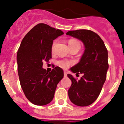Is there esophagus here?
<instances>
[{"instance_id": "obj_1", "label": "esophagus", "mask_w": 124, "mask_h": 124, "mask_svg": "<svg viewBox=\"0 0 124 124\" xmlns=\"http://www.w3.org/2000/svg\"><path fill=\"white\" fill-rule=\"evenodd\" d=\"M64 77H66L67 76V72L64 71Z\"/></svg>"}]
</instances>
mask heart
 Segmentation results:
<instances>
[{"instance_id":"obj_1","label":"heart","mask_w":124,"mask_h":124,"mask_svg":"<svg viewBox=\"0 0 124 124\" xmlns=\"http://www.w3.org/2000/svg\"><path fill=\"white\" fill-rule=\"evenodd\" d=\"M56 40H54L52 43V45H51V51H53L54 50V48H55L56 45ZM69 46L70 47L74 46H79L81 48V44L78 41L75 40H70L68 42ZM57 64L58 65L61 67V68L63 69H67L70 67V66L72 64V62L70 61H68V60H59V61H57Z\"/></svg>"}]
</instances>
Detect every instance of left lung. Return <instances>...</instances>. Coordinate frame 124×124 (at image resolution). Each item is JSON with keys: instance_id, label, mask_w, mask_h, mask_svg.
Returning <instances> with one entry per match:
<instances>
[{"instance_id": "obj_1", "label": "left lung", "mask_w": 124, "mask_h": 124, "mask_svg": "<svg viewBox=\"0 0 124 124\" xmlns=\"http://www.w3.org/2000/svg\"><path fill=\"white\" fill-rule=\"evenodd\" d=\"M66 35L81 40L85 46L79 63L70 69L76 76H83L78 80L68 74L72 81L68 90L69 98L76 106H89L97 99L106 81L109 68L107 50L101 37L91 30H73Z\"/></svg>"}]
</instances>
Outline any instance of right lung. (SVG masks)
I'll return each instance as SVG.
<instances>
[{"label":"right lung","instance_id":"add662e5","mask_svg":"<svg viewBox=\"0 0 124 124\" xmlns=\"http://www.w3.org/2000/svg\"><path fill=\"white\" fill-rule=\"evenodd\" d=\"M64 33L45 23H38L23 38L17 51V70L25 96L37 106H45L54 97L57 84L64 76L56 66L50 73L42 68L51 58V45Z\"/></svg>","mask_w":124,"mask_h":124}]
</instances>
